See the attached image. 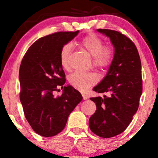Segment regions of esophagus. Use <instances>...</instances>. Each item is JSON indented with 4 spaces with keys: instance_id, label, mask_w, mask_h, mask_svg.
Wrapping results in <instances>:
<instances>
[{
    "instance_id": "esophagus-1",
    "label": "esophagus",
    "mask_w": 158,
    "mask_h": 158,
    "mask_svg": "<svg viewBox=\"0 0 158 158\" xmlns=\"http://www.w3.org/2000/svg\"><path fill=\"white\" fill-rule=\"evenodd\" d=\"M82 97H83V99H85V100L88 99V98L86 95H85V94H82Z\"/></svg>"
}]
</instances>
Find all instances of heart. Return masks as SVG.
<instances>
[{
	"mask_svg": "<svg viewBox=\"0 0 158 158\" xmlns=\"http://www.w3.org/2000/svg\"><path fill=\"white\" fill-rule=\"evenodd\" d=\"M81 44L93 57V64L97 68H108L113 61V50L109 46H103L102 40L95 34H89L83 38ZM72 51L70 43L64 44L60 52V61L63 68H67L69 56ZM99 77L94 73L75 72L68 77V82L73 88L79 91L85 92L97 84Z\"/></svg>",
	"mask_w": 158,
	"mask_h": 158,
	"instance_id": "b5f03b06",
	"label": "heart"
}]
</instances>
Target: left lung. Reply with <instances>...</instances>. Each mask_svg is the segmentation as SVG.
I'll use <instances>...</instances> for the list:
<instances>
[{
  "label": "left lung",
  "instance_id": "1",
  "mask_svg": "<svg viewBox=\"0 0 158 158\" xmlns=\"http://www.w3.org/2000/svg\"><path fill=\"white\" fill-rule=\"evenodd\" d=\"M97 31L109 38L114 55L106 76L93 89L108 96L90 98L97 110L90 117L89 127L99 137L109 138L124 131L138 109L143 91L141 61L135 44L126 35L107 29Z\"/></svg>",
  "mask_w": 158,
  "mask_h": 158
}]
</instances>
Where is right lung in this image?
I'll list each match as a JSON object with an SVG mask.
<instances>
[{
	"mask_svg": "<svg viewBox=\"0 0 158 158\" xmlns=\"http://www.w3.org/2000/svg\"><path fill=\"white\" fill-rule=\"evenodd\" d=\"M79 32H58L38 39L21 61L20 100L29 124L42 137L60 133L70 114L82 100L77 90L70 85L63 86L66 79L60 61L61 48ZM59 86L63 94L55 98L53 92Z\"/></svg>",
	"mask_w": 158,
	"mask_h": 158,
	"instance_id": "right-lung-1",
	"label": "right lung"
}]
</instances>
